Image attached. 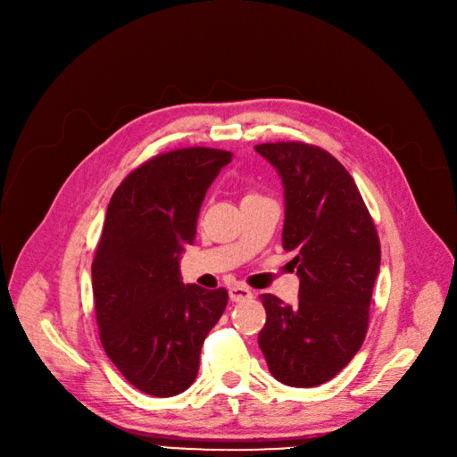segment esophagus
<instances>
[{"mask_svg":"<svg viewBox=\"0 0 457 457\" xmlns=\"http://www.w3.org/2000/svg\"><path fill=\"white\" fill-rule=\"evenodd\" d=\"M250 298H252V291L246 289V287H241V285L229 287V300L231 302H245Z\"/></svg>","mask_w":457,"mask_h":457,"instance_id":"esophagus-1","label":"esophagus"}]
</instances>
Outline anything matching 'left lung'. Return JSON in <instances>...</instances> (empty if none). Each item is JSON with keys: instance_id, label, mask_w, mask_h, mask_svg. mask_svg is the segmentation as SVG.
I'll return each instance as SVG.
<instances>
[{"instance_id": "obj_1", "label": "left lung", "mask_w": 457, "mask_h": 457, "mask_svg": "<svg viewBox=\"0 0 457 457\" xmlns=\"http://www.w3.org/2000/svg\"><path fill=\"white\" fill-rule=\"evenodd\" d=\"M283 185V250L295 253L298 303L261 295L267 311L259 348L289 387H317L361 348L379 272V238L346 168L302 142L259 144Z\"/></svg>"}]
</instances>
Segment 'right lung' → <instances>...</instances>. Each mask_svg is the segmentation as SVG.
Masks as SVG:
<instances>
[{"label":"right lung","instance_id":"add662e5","mask_svg":"<svg viewBox=\"0 0 457 457\" xmlns=\"http://www.w3.org/2000/svg\"><path fill=\"white\" fill-rule=\"evenodd\" d=\"M228 162L229 152L211 148L157 155L107 205L92 262L96 320L114 367L146 395L168 398L192 386L202 345L226 309L228 291L183 283L179 261Z\"/></svg>","mask_w":457,"mask_h":457}]
</instances>
